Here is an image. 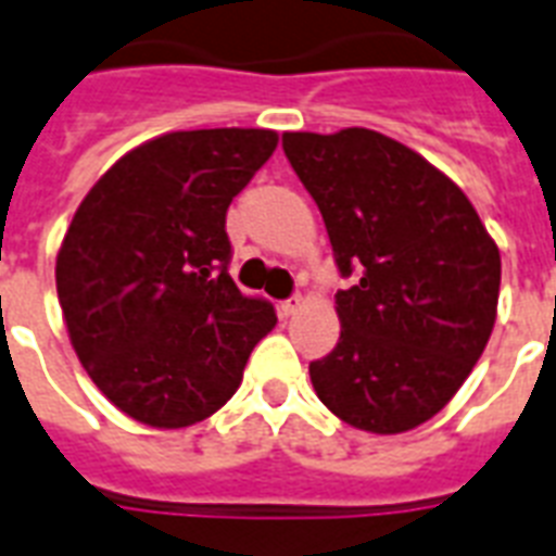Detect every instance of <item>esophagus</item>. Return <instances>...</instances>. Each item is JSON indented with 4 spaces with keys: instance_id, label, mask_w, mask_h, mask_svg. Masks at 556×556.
I'll list each match as a JSON object with an SVG mask.
<instances>
[{
    "instance_id": "1",
    "label": "esophagus",
    "mask_w": 556,
    "mask_h": 556,
    "mask_svg": "<svg viewBox=\"0 0 556 556\" xmlns=\"http://www.w3.org/2000/svg\"><path fill=\"white\" fill-rule=\"evenodd\" d=\"M300 305H303V296L300 294L288 296V300H282V303H279V314H282V317H291V314H296V308H300Z\"/></svg>"
}]
</instances>
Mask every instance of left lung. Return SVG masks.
<instances>
[{
  "instance_id": "1",
  "label": "left lung",
  "mask_w": 556,
  "mask_h": 556,
  "mask_svg": "<svg viewBox=\"0 0 556 556\" xmlns=\"http://www.w3.org/2000/svg\"><path fill=\"white\" fill-rule=\"evenodd\" d=\"M329 230L340 340L308 366L340 421L395 435L430 421L482 357L500 303V248L467 195L371 129L282 135Z\"/></svg>"
}]
</instances>
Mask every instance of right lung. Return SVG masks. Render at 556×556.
Masks as SVG:
<instances>
[{
	"mask_svg": "<svg viewBox=\"0 0 556 556\" xmlns=\"http://www.w3.org/2000/svg\"><path fill=\"white\" fill-rule=\"evenodd\" d=\"M270 129H192L135 147L100 176L56 253V296L98 389L159 430L222 409L274 305L227 274V207L277 150Z\"/></svg>",
	"mask_w": 556,
	"mask_h": 556,
	"instance_id": "1",
	"label": "right lung"
}]
</instances>
